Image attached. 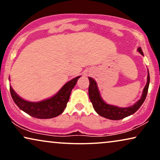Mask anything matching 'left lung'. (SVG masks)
Wrapping results in <instances>:
<instances>
[{"label": "left lung", "instance_id": "obj_1", "mask_svg": "<svg viewBox=\"0 0 160 160\" xmlns=\"http://www.w3.org/2000/svg\"><path fill=\"white\" fill-rule=\"evenodd\" d=\"M138 52H139L140 54L143 55V53L142 52L141 47H139L138 49ZM88 78L89 81V97L91 102L92 103L94 109H95V111L100 116L111 120L122 119L124 118L133 114L135 112H136L140 108V107L141 106V105L143 103L144 100L146 99L150 82L149 73H148V71L147 82H146L145 87L143 88L141 99L138 100L133 106L126 107V108H121V107H118L116 106H113V105L106 103L102 100L101 97L99 89H98L97 82L92 78L89 77Z\"/></svg>", "mask_w": 160, "mask_h": 160}]
</instances>
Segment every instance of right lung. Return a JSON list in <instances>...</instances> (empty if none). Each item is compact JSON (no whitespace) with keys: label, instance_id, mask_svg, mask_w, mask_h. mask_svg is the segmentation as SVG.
Segmentation results:
<instances>
[{"label":"right lung","instance_id":"add662e5","mask_svg":"<svg viewBox=\"0 0 160 160\" xmlns=\"http://www.w3.org/2000/svg\"><path fill=\"white\" fill-rule=\"evenodd\" d=\"M81 76L73 78L62 86L52 97L39 102H30L19 97L10 86V92L15 103L24 112L37 119H51L60 115L66 108L72 89Z\"/></svg>","mask_w":160,"mask_h":160}]
</instances>
